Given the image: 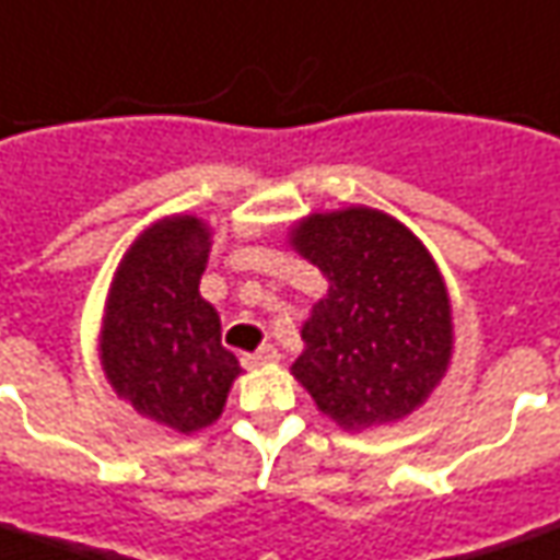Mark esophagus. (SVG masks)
<instances>
[{
	"label": "esophagus",
	"mask_w": 560,
	"mask_h": 560,
	"mask_svg": "<svg viewBox=\"0 0 560 560\" xmlns=\"http://www.w3.org/2000/svg\"><path fill=\"white\" fill-rule=\"evenodd\" d=\"M280 360V353H277V347L273 345H265L258 347V350H253V353H243V365H268V362H277Z\"/></svg>",
	"instance_id": "esophagus-1"
}]
</instances>
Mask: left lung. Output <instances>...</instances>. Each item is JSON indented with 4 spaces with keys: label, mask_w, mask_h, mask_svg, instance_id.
I'll list each match as a JSON object with an SVG mask.
<instances>
[{
    "label": "left lung",
    "mask_w": 560,
    "mask_h": 560,
    "mask_svg": "<svg viewBox=\"0 0 560 560\" xmlns=\"http://www.w3.org/2000/svg\"><path fill=\"white\" fill-rule=\"evenodd\" d=\"M292 246L329 280L292 375L345 430L411 415L442 381L454 345L448 289L423 243L390 215L350 207L307 215Z\"/></svg>",
    "instance_id": "left-lung-1"
}]
</instances>
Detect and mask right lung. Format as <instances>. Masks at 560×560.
I'll return each instance as SVG.
<instances>
[{
	"label": "right lung",
	"mask_w": 560,
	"mask_h": 560,
	"mask_svg": "<svg viewBox=\"0 0 560 560\" xmlns=\"http://www.w3.org/2000/svg\"><path fill=\"white\" fill-rule=\"evenodd\" d=\"M210 231L173 215L130 246L112 280L100 360L118 396L176 433L222 415L241 362L222 347L219 314L200 299Z\"/></svg>",
	"instance_id": "obj_1"
}]
</instances>
